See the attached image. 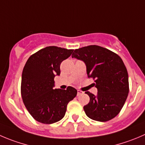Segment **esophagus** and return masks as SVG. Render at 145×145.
Returning <instances> with one entry per match:
<instances>
[{
	"label": "esophagus",
	"mask_w": 145,
	"mask_h": 145,
	"mask_svg": "<svg viewBox=\"0 0 145 145\" xmlns=\"http://www.w3.org/2000/svg\"><path fill=\"white\" fill-rule=\"evenodd\" d=\"M83 94H84V92H82V91L78 89V96L82 95H83Z\"/></svg>",
	"instance_id": "obj_1"
}]
</instances>
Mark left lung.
<instances>
[{
	"label": "left lung",
	"instance_id": "1",
	"mask_svg": "<svg viewBox=\"0 0 145 145\" xmlns=\"http://www.w3.org/2000/svg\"><path fill=\"white\" fill-rule=\"evenodd\" d=\"M85 63L88 78L95 79L97 95L85 92L89 102L83 109L93 120L106 122L116 117L129 93L128 73L118 55L98 45L76 49L72 55Z\"/></svg>",
	"mask_w": 145,
	"mask_h": 145
}]
</instances>
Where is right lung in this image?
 <instances>
[{"mask_svg":"<svg viewBox=\"0 0 145 145\" xmlns=\"http://www.w3.org/2000/svg\"><path fill=\"white\" fill-rule=\"evenodd\" d=\"M74 50L48 46L30 56L22 73L21 96L31 116L38 122L53 124L64 118L67 105L76 97L72 87L53 89L54 78L60 75L62 62Z\"/></svg>","mask_w":145,"mask_h":145,"instance_id":"right-lung-1","label":"right lung"}]
</instances>
